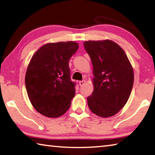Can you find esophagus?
I'll return each instance as SVG.
<instances>
[{
    "label": "esophagus",
    "mask_w": 155,
    "mask_h": 155,
    "mask_svg": "<svg viewBox=\"0 0 155 155\" xmlns=\"http://www.w3.org/2000/svg\"><path fill=\"white\" fill-rule=\"evenodd\" d=\"M85 80H83V81H79V85L81 87H82L83 85H85Z\"/></svg>",
    "instance_id": "esophagus-1"
}]
</instances>
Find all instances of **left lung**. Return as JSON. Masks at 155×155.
I'll return each instance as SVG.
<instances>
[{
    "label": "left lung",
    "mask_w": 155,
    "mask_h": 155,
    "mask_svg": "<svg viewBox=\"0 0 155 155\" xmlns=\"http://www.w3.org/2000/svg\"><path fill=\"white\" fill-rule=\"evenodd\" d=\"M83 44L94 75V91L87 97L89 108L100 117L113 116L129 98L134 81L132 65L124 50L111 40H90Z\"/></svg>",
    "instance_id": "obj_1"
}]
</instances>
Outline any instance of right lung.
<instances>
[{
  "mask_svg": "<svg viewBox=\"0 0 155 155\" xmlns=\"http://www.w3.org/2000/svg\"><path fill=\"white\" fill-rule=\"evenodd\" d=\"M75 41L48 43L39 48L28 65L25 86L34 108L41 115L57 117L64 114L75 95L68 61L77 51Z\"/></svg>",
  "mask_w": 155,
  "mask_h": 155,
  "instance_id": "right-lung-1",
  "label": "right lung"
}]
</instances>
